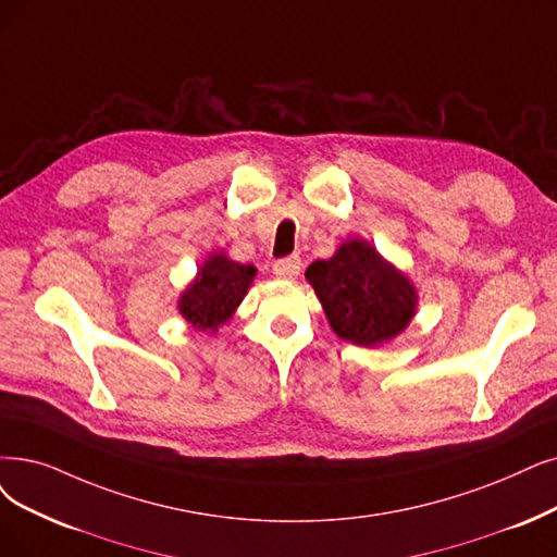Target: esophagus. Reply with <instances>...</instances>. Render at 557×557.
Returning <instances> with one entry per match:
<instances>
[{
  "label": "esophagus",
  "mask_w": 557,
  "mask_h": 557,
  "mask_svg": "<svg viewBox=\"0 0 557 557\" xmlns=\"http://www.w3.org/2000/svg\"><path fill=\"white\" fill-rule=\"evenodd\" d=\"M301 272V260L299 256H287V258H281L274 262V274L278 278H285V281H293L297 278Z\"/></svg>",
  "instance_id": "esophagus-1"
}]
</instances>
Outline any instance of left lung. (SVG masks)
Instances as JSON below:
<instances>
[{"instance_id": "left-lung-1", "label": "left lung", "mask_w": 557, "mask_h": 557, "mask_svg": "<svg viewBox=\"0 0 557 557\" xmlns=\"http://www.w3.org/2000/svg\"><path fill=\"white\" fill-rule=\"evenodd\" d=\"M306 278L336 336L354 345H384L416 315L413 283L361 237L345 239L329 260L310 262Z\"/></svg>"}]
</instances>
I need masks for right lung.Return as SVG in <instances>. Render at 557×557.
<instances>
[{"label":"right lung","mask_w":557,"mask_h":557,"mask_svg":"<svg viewBox=\"0 0 557 557\" xmlns=\"http://www.w3.org/2000/svg\"><path fill=\"white\" fill-rule=\"evenodd\" d=\"M253 276V264L235 262L221 251L212 253L177 299V310L194 329L216 331L233 318Z\"/></svg>","instance_id":"add662e5"}]
</instances>
